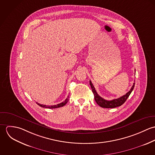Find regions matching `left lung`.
<instances>
[{"label": "left lung", "instance_id": "8db88e82", "mask_svg": "<svg viewBox=\"0 0 155 155\" xmlns=\"http://www.w3.org/2000/svg\"><path fill=\"white\" fill-rule=\"evenodd\" d=\"M89 84L91 85L92 92L94 94V98H95L96 103H97L98 105H99L100 107H103V108H115V107H119V106H120L121 105H122L125 102V101L127 100V98L129 97L130 95L131 94V92L133 91V89L134 88V85H135V83H134L133 87H131L130 91L129 92H128L125 95H124L117 99H114V100L109 101V100H104V98L101 97L97 94L96 90L95 89V88L93 86L91 81H89Z\"/></svg>", "mask_w": 155, "mask_h": 155}]
</instances>
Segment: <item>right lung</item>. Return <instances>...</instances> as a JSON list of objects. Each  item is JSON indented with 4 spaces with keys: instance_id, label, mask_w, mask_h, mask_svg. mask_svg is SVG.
<instances>
[{
    "instance_id": "right-lung-1",
    "label": "right lung",
    "mask_w": 155,
    "mask_h": 155,
    "mask_svg": "<svg viewBox=\"0 0 155 155\" xmlns=\"http://www.w3.org/2000/svg\"><path fill=\"white\" fill-rule=\"evenodd\" d=\"M68 101V96L67 97L66 99L65 100V101H64L63 102L60 103V104H58L57 105H53V106H46V105H44V104H39V103H36L39 106L42 107H44V108H48V109H55V108H58V107H63L64 106H65L67 104V103Z\"/></svg>"
}]
</instances>
